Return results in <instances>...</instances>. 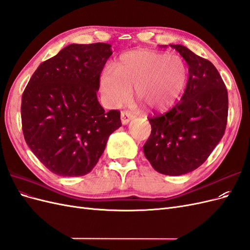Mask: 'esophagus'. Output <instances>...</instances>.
I'll return each instance as SVG.
<instances>
[{
	"label": "esophagus",
	"instance_id": "34e87169",
	"mask_svg": "<svg viewBox=\"0 0 250 250\" xmlns=\"http://www.w3.org/2000/svg\"><path fill=\"white\" fill-rule=\"evenodd\" d=\"M133 118V115L129 111H123L121 113V122H122L123 125H127Z\"/></svg>",
	"mask_w": 250,
	"mask_h": 250
}]
</instances>
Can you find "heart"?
<instances>
[{"label": "heart", "instance_id": "heart-1", "mask_svg": "<svg viewBox=\"0 0 250 250\" xmlns=\"http://www.w3.org/2000/svg\"><path fill=\"white\" fill-rule=\"evenodd\" d=\"M188 66L177 55L148 50L121 55L112 70L100 75V92L108 106L119 107L133 96L150 110L162 111L174 104L187 84Z\"/></svg>", "mask_w": 250, "mask_h": 250}]
</instances>
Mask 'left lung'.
Masks as SVG:
<instances>
[{
	"mask_svg": "<svg viewBox=\"0 0 250 250\" xmlns=\"http://www.w3.org/2000/svg\"><path fill=\"white\" fill-rule=\"evenodd\" d=\"M170 47L188 65L186 90L171 110L149 119L152 129L143 149L157 172L178 176L200 167L222 139L229 96L213 63L181 44Z\"/></svg>",
	"mask_w": 250,
	"mask_h": 250,
	"instance_id": "obj_1",
	"label": "left lung"
}]
</instances>
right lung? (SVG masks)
<instances>
[{"label":"right lung","instance_id":"1","mask_svg":"<svg viewBox=\"0 0 250 250\" xmlns=\"http://www.w3.org/2000/svg\"><path fill=\"white\" fill-rule=\"evenodd\" d=\"M111 44L71 43L40 64L21 97L24 138L35 156L59 176L92 171L109 135L122 126L119 110L97 98Z\"/></svg>","mask_w":250,"mask_h":250}]
</instances>
